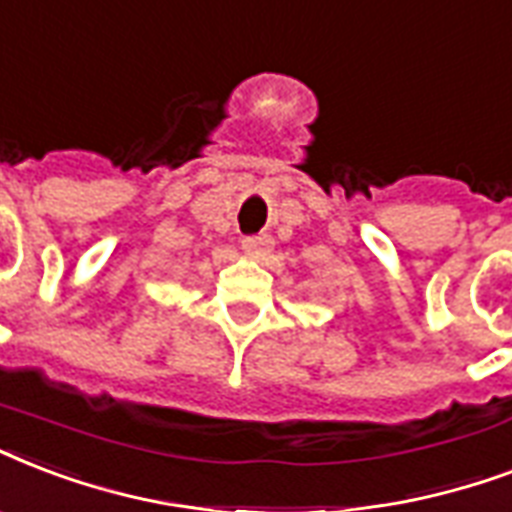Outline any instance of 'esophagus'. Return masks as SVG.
I'll list each match as a JSON object with an SVG mask.
<instances>
[{"label":"esophagus","mask_w":512,"mask_h":512,"mask_svg":"<svg viewBox=\"0 0 512 512\" xmlns=\"http://www.w3.org/2000/svg\"><path fill=\"white\" fill-rule=\"evenodd\" d=\"M272 248V237L269 235H248L243 237V251L251 256H264Z\"/></svg>","instance_id":"esophagus-1"}]
</instances>
